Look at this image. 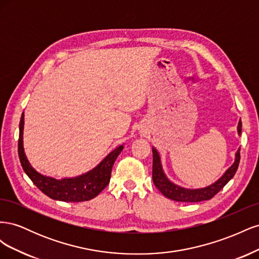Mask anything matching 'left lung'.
Masks as SVG:
<instances>
[{
  "label": "left lung",
  "mask_w": 259,
  "mask_h": 259,
  "mask_svg": "<svg viewBox=\"0 0 259 259\" xmlns=\"http://www.w3.org/2000/svg\"><path fill=\"white\" fill-rule=\"evenodd\" d=\"M241 132H242V122L240 120L238 124L239 135H241ZM152 153H153L152 180L155 187L158 188L164 197L177 202H201V201L211 199L215 194H217L219 191H221L227 185V183H228L229 180L234 176L240 163V149H238V151L236 153V159H234L233 164L225 171V174L219 178L217 182L205 188H200V189H187V188L180 187L170 182V180L166 177V175L164 174L162 164H161V158L155 148H152Z\"/></svg>",
  "instance_id": "8db88e82"
}]
</instances>
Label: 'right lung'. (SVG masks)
<instances>
[{
    "instance_id": "1",
    "label": "right lung",
    "mask_w": 259,
    "mask_h": 259,
    "mask_svg": "<svg viewBox=\"0 0 259 259\" xmlns=\"http://www.w3.org/2000/svg\"><path fill=\"white\" fill-rule=\"evenodd\" d=\"M23 120H25V113H22L19 124L18 154L20 163L28 177L44 194L58 201L83 202L97 197L108 186L110 182L113 163L123 150V145L115 148L96 167L88 173L73 178L55 179L37 173L29 163L23 149V124H25Z\"/></svg>"
}]
</instances>
